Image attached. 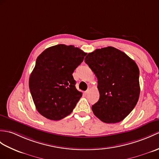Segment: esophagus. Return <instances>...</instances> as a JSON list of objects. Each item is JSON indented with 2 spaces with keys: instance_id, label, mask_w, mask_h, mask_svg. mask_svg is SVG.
Listing matches in <instances>:
<instances>
[{
  "instance_id": "1",
  "label": "esophagus",
  "mask_w": 159,
  "mask_h": 159,
  "mask_svg": "<svg viewBox=\"0 0 159 159\" xmlns=\"http://www.w3.org/2000/svg\"><path fill=\"white\" fill-rule=\"evenodd\" d=\"M89 91H90V89L89 88H88L87 89V91L84 92V93H85V94H88L89 93Z\"/></svg>"
}]
</instances>
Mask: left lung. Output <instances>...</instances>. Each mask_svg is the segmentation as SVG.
Returning <instances> with one entry per match:
<instances>
[{"label":"left lung","mask_w":159,"mask_h":159,"mask_svg":"<svg viewBox=\"0 0 159 159\" xmlns=\"http://www.w3.org/2000/svg\"><path fill=\"white\" fill-rule=\"evenodd\" d=\"M84 61L98 79L99 99L91 107L93 114L106 123L123 120L139 97V70L136 63L113 47L88 53Z\"/></svg>","instance_id":"left-lung-1"}]
</instances>
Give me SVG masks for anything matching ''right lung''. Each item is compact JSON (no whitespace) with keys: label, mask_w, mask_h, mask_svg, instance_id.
Returning a JSON list of instances; mask_svg holds the SVG:
<instances>
[{"label":"right lung","mask_w":159,"mask_h":159,"mask_svg":"<svg viewBox=\"0 0 159 159\" xmlns=\"http://www.w3.org/2000/svg\"><path fill=\"white\" fill-rule=\"evenodd\" d=\"M86 55L78 47L62 44L39 55L30 76L29 88L42 116L59 120L73 111L82 93L76 89L72 73Z\"/></svg>","instance_id":"add662e5"}]
</instances>
